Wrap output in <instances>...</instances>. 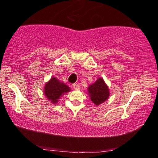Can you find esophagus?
I'll list each match as a JSON object with an SVG mask.
<instances>
[{"instance_id": "34e87169", "label": "esophagus", "mask_w": 158, "mask_h": 158, "mask_svg": "<svg viewBox=\"0 0 158 158\" xmlns=\"http://www.w3.org/2000/svg\"><path fill=\"white\" fill-rule=\"evenodd\" d=\"M73 88H74L75 90H79L81 89V87H80L78 84H73Z\"/></svg>"}]
</instances>
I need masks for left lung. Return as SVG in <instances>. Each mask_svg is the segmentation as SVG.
<instances>
[{"label": "left lung", "mask_w": 158, "mask_h": 158, "mask_svg": "<svg viewBox=\"0 0 158 158\" xmlns=\"http://www.w3.org/2000/svg\"><path fill=\"white\" fill-rule=\"evenodd\" d=\"M88 94L94 105L98 106L104 103L110 96L109 86L102 77H99L88 87Z\"/></svg>", "instance_id": "left-lung-1"}]
</instances>
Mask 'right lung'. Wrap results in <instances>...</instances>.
Wrapping results in <instances>:
<instances>
[{"mask_svg": "<svg viewBox=\"0 0 158 158\" xmlns=\"http://www.w3.org/2000/svg\"><path fill=\"white\" fill-rule=\"evenodd\" d=\"M70 90V87L64 82L52 76L45 84L44 95L52 104H56L63 95Z\"/></svg>", "mask_w": 158, "mask_h": 158, "instance_id": "1", "label": "right lung"}]
</instances>
